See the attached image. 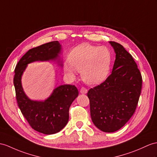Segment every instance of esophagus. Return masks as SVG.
I'll list each match as a JSON object with an SVG mask.
<instances>
[{
  "instance_id": "obj_1",
  "label": "esophagus",
  "mask_w": 157,
  "mask_h": 157,
  "mask_svg": "<svg viewBox=\"0 0 157 157\" xmlns=\"http://www.w3.org/2000/svg\"><path fill=\"white\" fill-rule=\"evenodd\" d=\"M80 93L81 94H86L87 93V89L85 87H82L80 90Z\"/></svg>"
}]
</instances>
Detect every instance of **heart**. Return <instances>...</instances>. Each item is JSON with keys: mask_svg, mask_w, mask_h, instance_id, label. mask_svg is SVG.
Segmentation results:
<instances>
[{"mask_svg": "<svg viewBox=\"0 0 157 157\" xmlns=\"http://www.w3.org/2000/svg\"><path fill=\"white\" fill-rule=\"evenodd\" d=\"M64 61V70L71 76L76 71L81 72L82 81L89 85H97L107 77L112 61L107 47L81 44L73 48Z\"/></svg>", "mask_w": 157, "mask_h": 157, "instance_id": "b5f03b06", "label": "heart"}]
</instances>
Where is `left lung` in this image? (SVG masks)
<instances>
[{
	"label": "left lung",
	"instance_id": "obj_1",
	"mask_svg": "<svg viewBox=\"0 0 157 157\" xmlns=\"http://www.w3.org/2000/svg\"><path fill=\"white\" fill-rule=\"evenodd\" d=\"M116 54L112 73L88 91L91 119L105 132H113L135 113L142 89V76L131 54L121 44L110 41Z\"/></svg>",
	"mask_w": 157,
	"mask_h": 157
}]
</instances>
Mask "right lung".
Returning <instances> with one entry per match:
<instances>
[{
	"label": "right lung",
	"mask_w": 157,
	"mask_h": 157,
	"mask_svg": "<svg viewBox=\"0 0 157 157\" xmlns=\"http://www.w3.org/2000/svg\"><path fill=\"white\" fill-rule=\"evenodd\" d=\"M61 45L58 41H52L30 49L22 57L14 69V86L19 109L34 130L52 135L60 131L67 125L69 118V108L78 91L75 85H60L54 89L46 100L39 101L30 99L22 86V75L28 64L35 61L57 60L60 66Z\"/></svg>",
	"instance_id": "1"
}]
</instances>
